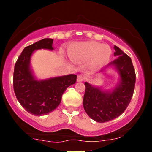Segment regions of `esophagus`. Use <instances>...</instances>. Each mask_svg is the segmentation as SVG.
<instances>
[{
	"label": "esophagus",
	"mask_w": 152,
	"mask_h": 152,
	"mask_svg": "<svg viewBox=\"0 0 152 152\" xmlns=\"http://www.w3.org/2000/svg\"><path fill=\"white\" fill-rule=\"evenodd\" d=\"M84 80V77L83 76V75H78L77 77V81H78V82H81V81H83V80Z\"/></svg>",
	"instance_id": "1"
}]
</instances>
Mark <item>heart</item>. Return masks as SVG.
<instances>
[{
    "mask_svg": "<svg viewBox=\"0 0 152 152\" xmlns=\"http://www.w3.org/2000/svg\"><path fill=\"white\" fill-rule=\"evenodd\" d=\"M112 50L107 45L97 42H84L72 45L69 49V56L73 61L84 62L90 61L94 68L103 66L110 60Z\"/></svg>",
    "mask_w": 152,
    "mask_h": 152,
    "instance_id": "b5f03b06",
    "label": "heart"
}]
</instances>
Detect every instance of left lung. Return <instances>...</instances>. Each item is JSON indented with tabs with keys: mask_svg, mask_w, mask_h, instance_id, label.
<instances>
[{
	"mask_svg": "<svg viewBox=\"0 0 152 152\" xmlns=\"http://www.w3.org/2000/svg\"><path fill=\"white\" fill-rule=\"evenodd\" d=\"M114 56L117 58L109 64L116 68L120 76L119 83L112 91H103L99 88L84 83L83 105L87 114L98 123H105L116 119L126 110L133 95L135 73L131 58L114 46ZM103 71V70H102Z\"/></svg>",
	"mask_w": 152,
	"mask_h": 152,
	"instance_id": "1",
	"label": "left lung"
}]
</instances>
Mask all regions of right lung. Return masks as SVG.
Masks as SVG:
<instances>
[{
    "mask_svg": "<svg viewBox=\"0 0 152 152\" xmlns=\"http://www.w3.org/2000/svg\"><path fill=\"white\" fill-rule=\"evenodd\" d=\"M52 39H43L24 48L18 57L13 72V90L22 107L28 113L42 116L57 108L67 88L75 84L77 75H68L45 80H36L29 67L35 50H52Z\"/></svg>",
    "mask_w": 152,
    "mask_h": 152,
    "instance_id": "add662e5",
    "label": "right lung"
}]
</instances>
